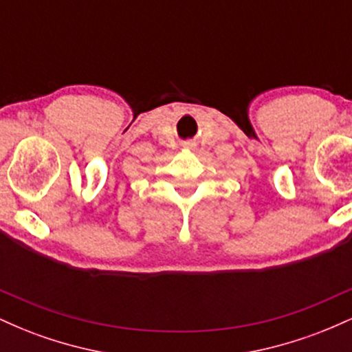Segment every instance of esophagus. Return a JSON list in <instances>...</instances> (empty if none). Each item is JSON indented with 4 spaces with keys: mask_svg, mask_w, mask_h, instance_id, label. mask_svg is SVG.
<instances>
[{
    "mask_svg": "<svg viewBox=\"0 0 352 352\" xmlns=\"http://www.w3.org/2000/svg\"><path fill=\"white\" fill-rule=\"evenodd\" d=\"M197 144L195 142H185L184 144V148H187V151H195Z\"/></svg>",
    "mask_w": 352,
    "mask_h": 352,
    "instance_id": "obj_1",
    "label": "esophagus"
}]
</instances>
